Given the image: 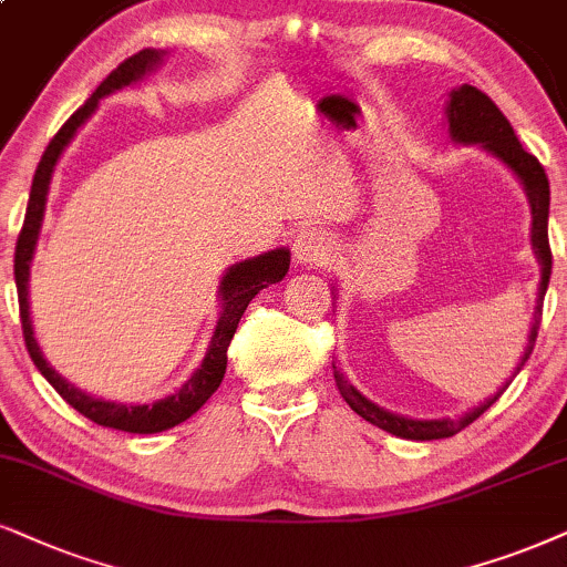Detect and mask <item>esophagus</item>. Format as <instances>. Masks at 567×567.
Here are the masks:
<instances>
[{
    "label": "esophagus",
    "mask_w": 567,
    "mask_h": 567,
    "mask_svg": "<svg viewBox=\"0 0 567 567\" xmlns=\"http://www.w3.org/2000/svg\"><path fill=\"white\" fill-rule=\"evenodd\" d=\"M334 254V240L321 227H306L296 238V259L303 267H324Z\"/></svg>",
    "instance_id": "34e87169"
}]
</instances>
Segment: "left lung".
<instances>
[{"mask_svg":"<svg viewBox=\"0 0 567 567\" xmlns=\"http://www.w3.org/2000/svg\"><path fill=\"white\" fill-rule=\"evenodd\" d=\"M447 131L450 138L461 146H482L484 152H489L492 156H497L499 162L505 164L507 169L518 177L523 190H526L528 206H532V248L536 254V261L542 267V279H539V292H536V306H534V324L532 332H528V346L523 350V358L515 369V374L523 369V363L528 361L532 355L536 334H539V324H542V306H544V292H547L549 285V275H551V250H549V235H547V225H549V181L547 172L536 159L534 154H528L526 148L520 146L518 135H515L513 125L507 123V117L497 110V104L492 102L486 93H482L474 85L463 83L457 89L450 91L447 99ZM334 369V382L340 395L346 398V403L353 408V411L367 419L369 424H374L384 432L403 436V440H413V442H429V440H444V436H453L465 429L468 424L482 415L486 408H489L494 400H497L503 392L507 390V382L497 395H492L489 400H484L482 405L471 408L468 413H463L461 419H408V415L400 413H390L384 408H379L377 403H371L369 398H363L361 392L355 390L353 384L346 382V377ZM513 374V377H515Z\"/></svg>","mask_w":567,"mask_h":567,"instance_id":"left-lung-1","label":"left lung"}]
</instances>
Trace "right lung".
<instances>
[{
	"instance_id": "1",
	"label": "right lung",
	"mask_w": 567,
	"mask_h": 567,
	"mask_svg": "<svg viewBox=\"0 0 567 567\" xmlns=\"http://www.w3.org/2000/svg\"><path fill=\"white\" fill-rule=\"evenodd\" d=\"M164 54L167 52H162V49H143V52L127 56V60L120 64V68H114L112 73L104 78L102 85L91 93L89 102H85L81 110H78L73 117L60 127V133H56L52 143H49L44 156H41L39 167H35L23 230H20L18 246H16V285H18V300H20V321H23L25 348L33 358L35 369H39L47 382L60 392L64 403L73 405L78 413H83L85 419L93 421V424L120 429V432H131V434H156V432H164V429L183 424L185 419H190V415L196 413L198 408L214 395V392H217L221 379H225L227 348H230V340L235 329H238L243 311H246L250 300L259 296L264 288L277 285L290 269L288 248H275V250H267V254L254 256V259L233 264V267L225 271V277L219 279L217 296H219L221 311H219L217 327H214L209 348H206L204 361H200V367L193 371L190 379L181 386V390H175L167 398L156 400V403L125 405V403H112V400L93 398L89 392L78 390L75 384H70L68 379L60 377L52 367H49V361L44 358V353H41L39 342H35V334H33L28 279H31V261L35 254V243H39L41 225H44L49 183H52L54 167L56 162H60L64 148L70 146V141L75 138L78 127L85 125V120L96 112L99 102H102L104 96H110V93L125 89V85L141 83L143 78L152 75L162 64Z\"/></svg>"
}]
</instances>
